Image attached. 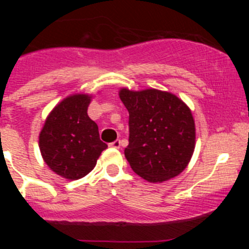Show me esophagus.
<instances>
[{"label":"esophagus","mask_w":249,"mask_h":249,"mask_svg":"<svg viewBox=\"0 0 249 249\" xmlns=\"http://www.w3.org/2000/svg\"><path fill=\"white\" fill-rule=\"evenodd\" d=\"M109 147L117 148V149H119V148H120V141H119V140H115L114 142L109 143Z\"/></svg>","instance_id":"esophagus-1"}]
</instances>
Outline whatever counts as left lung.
Listing matches in <instances>:
<instances>
[{
    "instance_id": "1",
    "label": "left lung",
    "mask_w": 249,
    "mask_h": 249,
    "mask_svg": "<svg viewBox=\"0 0 249 249\" xmlns=\"http://www.w3.org/2000/svg\"><path fill=\"white\" fill-rule=\"evenodd\" d=\"M129 110V145L124 154L135 173L152 183L179 175L195 147V123L187 105L166 91L122 89Z\"/></svg>"
}]
</instances>
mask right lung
Masks as SVG:
<instances>
[{"mask_svg":"<svg viewBox=\"0 0 249 249\" xmlns=\"http://www.w3.org/2000/svg\"><path fill=\"white\" fill-rule=\"evenodd\" d=\"M90 96L72 95L48 115L39 134V149L48 166L67 179L84 177L96 165L106 143L88 115Z\"/></svg>","mask_w":249,"mask_h":249,"instance_id":"right-lung-1","label":"right lung"}]
</instances>
